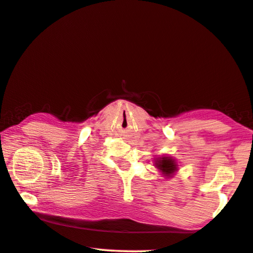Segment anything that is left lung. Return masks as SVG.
<instances>
[{
	"mask_svg": "<svg viewBox=\"0 0 253 253\" xmlns=\"http://www.w3.org/2000/svg\"><path fill=\"white\" fill-rule=\"evenodd\" d=\"M155 168H158L160 172H162L164 177L171 178L175 171H178V166L175 160L170 156H161V158L155 159Z\"/></svg>",
	"mask_w": 253,
	"mask_h": 253,
	"instance_id": "left-lung-1",
	"label": "left lung"
}]
</instances>
